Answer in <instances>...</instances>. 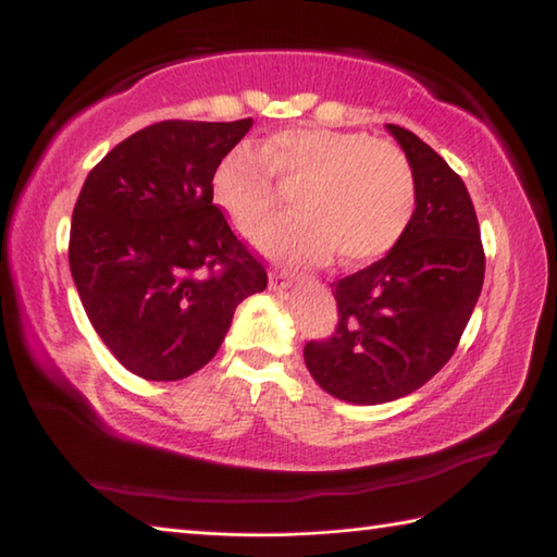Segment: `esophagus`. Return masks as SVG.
Returning a JSON list of instances; mask_svg holds the SVG:
<instances>
[{
	"label": "esophagus",
	"mask_w": 557,
	"mask_h": 557,
	"mask_svg": "<svg viewBox=\"0 0 557 557\" xmlns=\"http://www.w3.org/2000/svg\"><path fill=\"white\" fill-rule=\"evenodd\" d=\"M297 280H299L297 272H292V270H272V272H270V289L285 292V289H289Z\"/></svg>",
	"instance_id": "esophagus-1"
}]
</instances>
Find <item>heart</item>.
Instances as JSON below:
<instances>
[{
  "label": "heart",
  "instance_id": "1",
  "mask_svg": "<svg viewBox=\"0 0 557 557\" xmlns=\"http://www.w3.org/2000/svg\"><path fill=\"white\" fill-rule=\"evenodd\" d=\"M293 188L292 212L253 234L258 251L294 263L330 253L351 263L387 253L417 208L407 158L357 132L292 128L258 148H234L212 176V194L239 232H251L275 206V184Z\"/></svg>",
  "mask_w": 557,
  "mask_h": 557
}]
</instances>
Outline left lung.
<instances>
[{"label": "left lung", "instance_id": "obj_1", "mask_svg": "<svg viewBox=\"0 0 557 557\" xmlns=\"http://www.w3.org/2000/svg\"><path fill=\"white\" fill-rule=\"evenodd\" d=\"M385 128L413 172L417 208L381 260L333 282L335 335L304 347L313 381L351 405H385L429 383L455 354L486 272L465 182L417 134Z\"/></svg>", "mask_w": 557, "mask_h": 557}]
</instances>
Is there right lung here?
<instances>
[{
    "label": "right lung",
    "instance_id": "add662e5",
    "mask_svg": "<svg viewBox=\"0 0 557 557\" xmlns=\"http://www.w3.org/2000/svg\"><path fill=\"white\" fill-rule=\"evenodd\" d=\"M253 120L160 122L112 148L83 184L69 265L92 327L124 369L182 381L215 357L265 268L212 203V176Z\"/></svg>",
    "mask_w": 557,
    "mask_h": 557
}]
</instances>
